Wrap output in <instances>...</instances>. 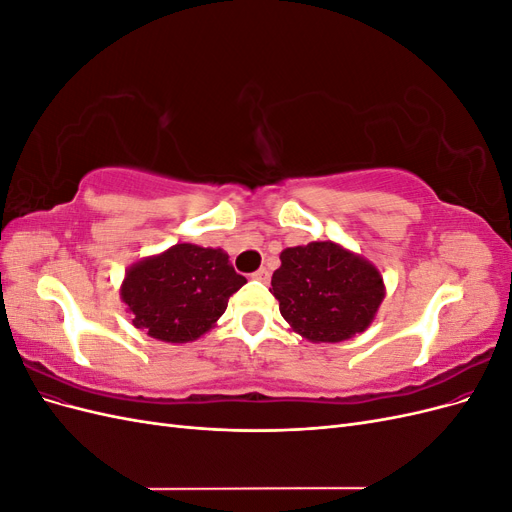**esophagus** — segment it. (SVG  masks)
<instances>
[{
	"label": "esophagus",
	"mask_w": 512,
	"mask_h": 512,
	"mask_svg": "<svg viewBox=\"0 0 512 512\" xmlns=\"http://www.w3.org/2000/svg\"><path fill=\"white\" fill-rule=\"evenodd\" d=\"M252 277H254V280L267 282V280H269V269H267V267H260L258 271H254V273H252Z\"/></svg>",
	"instance_id": "34e87169"
}]
</instances>
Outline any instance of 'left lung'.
<instances>
[{
    "label": "left lung",
    "mask_w": 512,
    "mask_h": 512,
    "mask_svg": "<svg viewBox=\"0 0 512 512\" xmlns=\"http://www.w3.org/2000/svg\"><path fill=\"white\" fill-rule=\"evenodd\" d=\"M271 294L292 331L314 344L363 333L384 299L380 271L333 241L286 247Z\"/></svg>",
    "instance_id": "left-lung-1"
}]
</instances>
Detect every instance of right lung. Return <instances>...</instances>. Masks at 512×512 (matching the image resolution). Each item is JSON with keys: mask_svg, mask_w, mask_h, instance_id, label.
<instances>
[{"mask_svg": "<svg viewBox=\"0 0 512 512\" xmlns=\"http://www.w3.org/2000/svg\"><path fill=\"white\" fill-rule=\"evenodd\" d=\"M245 282L226 252L177 243L126 271L121 301L134 316L136 329L160 342L185 344L218 322L228 299Z\"/></svg>", "mask_w": 512, "mask_h": 512, "instance_id": "obj_1", "label": "right lung"}]
</instances>
